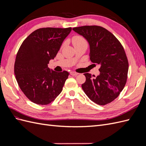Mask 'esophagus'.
<instances>
[{"label": "esophagus", "mask_w": 146, "mask_h": 146, "mask_svg": "<svg viewBox=\"0 0 146 146\" xmlns=\"http://www.w3.org/2000/svg\"><path fill=\"white\" fill-rule=\"evenodd\" d=\"M78 74V73H77V72H74V71H72V72H70V75H71V76H77V75Z\"/></svg>", "instance_id": "34e87169"}]
</instances>
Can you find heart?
Segmentation results:
<instances>
[{
  "mask_svg": "<svg viewBox=\"0 0 146 146\" xmlns=\"http://www.w3.org/2000/svg\"><path fill=\"white\" fill-rule=\"evenodd\" d=\"M72 41L73 44L75 45V44H76L86 42V40L85 39V38H83L82 36H74L72 38Z\"/></svg>",
  "mask_w": 146,
  "mask_h": 146,
  "instance_id": "1",
  "label": "heart"
}]
</instances>
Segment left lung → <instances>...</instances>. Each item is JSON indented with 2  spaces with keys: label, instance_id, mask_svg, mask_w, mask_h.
Segmentation results:
<instances>
[{
  "label": "left lung",
  "instance_id": "8db88e82",
  "mask_svg": "<svg viewBox=\"0 0 146 146\" xmlns=\"http://www.w3.org/2000/svg\"><path fill=\"white\" fill-rule=\"evenodd\" d=\"M74 31L86 39L90 47V60L99 64L100 74H84L82 88L94 103L105 105L116 99L124 88L129 62L121 43L111 32L98 25L74 27Z\"/></svg>",
  "mask_w": 146,
  "mask_h": 146
}]
</instances>
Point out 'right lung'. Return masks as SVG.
Here are the masks:
<instances>
[{
    "label": "right lung",
    "instance_id": "add662e5",
    "mask_svg": "<svg viewBox=\"0 0 146 146\" xmlns=\"http://www.w3.org/2000/svg\"><path fill=\"white\" fill-rule=\"evenodd\" d=\"M72 28L37 29L22 43L17 53L15 74L21 91L32 102L47 105L61 92L69 72H57L48 68Z\"/></svg>",
    "mask_w": 146,
    "mask_h": 146
}]
</instances>
